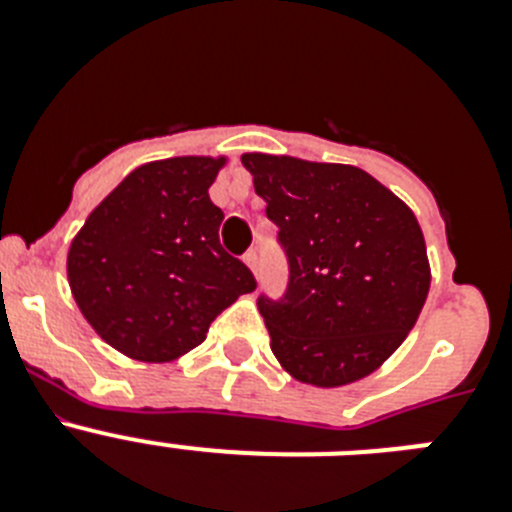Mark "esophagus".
Returning <instances> with one entry per match:
<instances>
[{"mask_svg":"<svg viewBox=\"0 0 512 512\" xmlns=\"http://www.w3.org/2000/svg\"><path fill=\"white\" fill-rule=\"evenodd\" d=\"M243 261H246L248 269H251L253 274H256V277H259V253H256V251L243 253Z\"/></svg>","mask_w":512,"mask_h":512,"instance_id":"1","label":"esophagus"}]
</instances>
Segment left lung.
I'll return each instance as SVG.
<instances>
[{"label": "left lung", "instance_id": "obj_1", "mask_svg": "<svg viewBox=\"0 0 512 512\" xmlns=\"http://www.w3.org/2000/svg\"><path fill=\"white\" fill-rule=\"evenodd\" d=\"M289 261L282 300L259 297L271 351L297 382L364 379L408 338L431 287L423 230L356 166L243 153Z\"/></svg>", "mask_w": 512, "mask_h": 512}]
</instances>
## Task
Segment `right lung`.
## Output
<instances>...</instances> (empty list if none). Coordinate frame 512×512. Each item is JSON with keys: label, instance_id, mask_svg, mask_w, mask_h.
<instances>
[{"label": "right lung", "instance_id": "add662e5", "mask_svg": "<svg viewBox=\"0 0 512 512\" xmlns=\"http://www.w3.org/2000/svg\"><path fill=\"white\" fill-rule=\"evenodd\" d=\"M228 158L176 156L138 166L87 217L66 271L81 315L135 361H174L212 320L256 289L220 246L223 210L207 189Z\"/></svg>", "mask_w": 512, "mask_h": 512}]
</instances>
